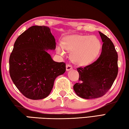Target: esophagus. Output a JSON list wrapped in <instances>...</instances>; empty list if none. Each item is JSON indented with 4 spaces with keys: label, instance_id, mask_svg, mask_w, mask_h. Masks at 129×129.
<instances>
[{
    "label": "esophagus",
    "instance_id": "esophagus-1",
    "mask_svg": "<svg viewBox=\"0 0 129 129\" xmlns=\"http://www.w3.org/2000/svg\"><path fill=\"white\" fill-rule=\"evenodd\" d=\"M72 68H72V66L71 65L67 64V65H66V70H67V71H70V70L72 69Z\"/></svg>",
    "mask_w": 129,
    "mask_h": 129
}]
</instances>
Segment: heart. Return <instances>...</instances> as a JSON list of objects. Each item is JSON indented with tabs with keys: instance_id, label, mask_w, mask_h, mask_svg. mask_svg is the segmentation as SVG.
<instances>
[{
	"instance_id": "1",
	"label": "heart",
	"mask_w": 129,
	"mask_h": 129,
	"mask_svg": "<svg viewBox=\"0 0 129 129\" xmlns=\"http://www.w3.org/2000/svg\"><path fill=\"white\" fill-rule=\"evenodd\" d=\"M61 46L57 47V52L64 54V49L71 52L70 58L78 65H87L94 61L101 49V41L95 36L73 35L65 37Z\"/></svg>"
}]
</instances>
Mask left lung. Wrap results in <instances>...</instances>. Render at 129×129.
Masks as SVG:
<instances>
[{"mask_svg":"<svg viewBox=\"0 0 129 129\" xmlns=\"http://www.w3.org/2000/svg\"><path fill=\"white\" fill-rule=\"evenodd\" d=\"M99 34L103 42L101 55L92 64L77 68L79 78L73 89L83 99L104 95L112 87L118 72V54L114 44L105 35Z\"/></svg>","mask_w":129,"mask_h":129,"instance_id":"8db88e82","label":"left lung"}]
</instances>
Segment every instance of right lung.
<instances>
[{
    "label": "right lung",
    "instance_id": "1",
    "mask_svg": "<svg viewBox=\"0 0 129 129\" xmlns=\"http://www.w3.org/2000/svg\"><path fill=\"white\" fill-rule=\"evenodd\" d=\"M55 48L54 36L44 25L32 26L17 38L10 57V75L25 97H47L56 78L66 71L65 62L54 61L46 51Z\"/></svg>",
    "mask_w": 129,
    "mask_h": 129
}]
</instances>
